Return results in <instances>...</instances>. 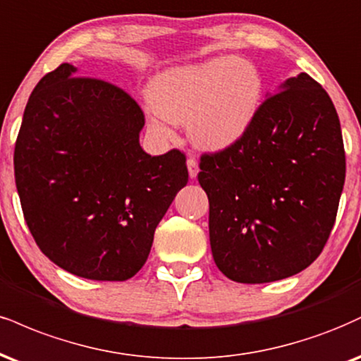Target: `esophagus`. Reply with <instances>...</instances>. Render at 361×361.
<instances>
[{
    "instance_id": "esophagus-1",
    "label": "esophagus",
    "mask_w": 361,
    "mask_h": 361,
    "mask_svg": "<svg viewBox=\"0 0 361 361\" xmlns=\"http://www.w3.org/2000/svg\"><path fill=\"white\" fill-rule=\"evenodd\" d=\"M186 166H188V175H190V178H197V175H198V163H197V159H193V158H188V161H186Z\"/></svg>"
}]
</instances>
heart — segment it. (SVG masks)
I'll return each instance as SVG.
<instances>
[{"label": "heart", "instance_id": "obj_1", "mask_svg": "<svg viewBox=\"0 0 361 361\" xmlns=\"http://www.w3.org/2000/svg\"><path fill=\"white\" fill-rule=\"evenodd\" d=\"M154 129L166 134L169 123H185L195 145L222 151L250 131L264 97L257 65L237 56H215L159 73L151 82Z\"/></svg>", "mask_w": 361, "mask_h": 361}]
</instances>
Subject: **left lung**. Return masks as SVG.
<instances>
[{"label": "left lung", "instance_id": "obj_1", "mask_svg": "<svg viewBox=\"0 0 361 361\" xmlns=\"http://www.w3.org/2000/svg\"><path fill=\"white\" fill-rule=\"evenodd\" d=\"M212 254L228 279L264 284L314 262L345 185L341 126L305 72L269 94L237 145L200 159Z\"/></svg>", "mask_w": 361, "mask_h": 361}]
</instances>
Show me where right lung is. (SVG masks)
I'll list each match as a JSON object with an SVG mask.
<instances>
[{
  "instance_id": "add662e5",
  "label": "right lung",
  "mask_w": 361,
  "mask_h": 361,
  "mask_svg": "<svg viewBox=\"0 0 361 361\" xmlns=\"http://www.w3.org/2000/svg\"><path fill=\"white\" fill-rule=\"evenodd\" d=\"M62 63L38 82L15 145V181L32 235L51 262L92 281L145 266L154 230L188 183L181 151L139 145L141 107L123 89Z\"/></svg>"
}]
</instances>
